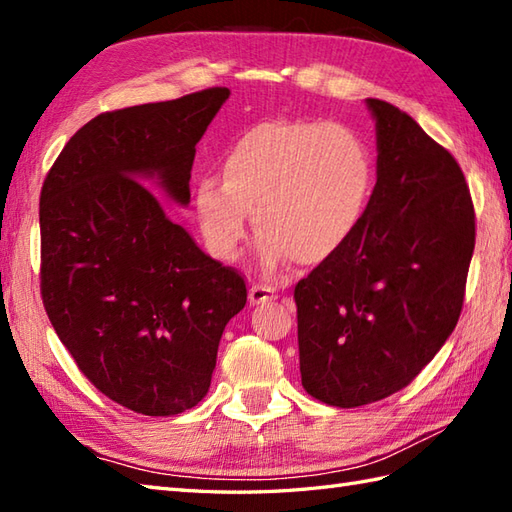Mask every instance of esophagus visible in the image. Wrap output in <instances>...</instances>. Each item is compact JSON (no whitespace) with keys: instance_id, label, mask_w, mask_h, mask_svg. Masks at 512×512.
I'll return each instance as SVG.
<instances>
[{"instance_id":"obj_1","label":"esophagus","mask_w":512,"mask_h":512,"mask_svg":"<svg viewBox=\"0 0 512 512\" xmlns=\"http://www.w3.org/2000/svg\"><path fill=\"white\" fill-rule=\"evenodd\" d=\"M248 299H250V303H253V306H259V303H268V301L277 299V295H275L273 288L255 284V286H250V290H248Z\"/></svg>"}]
</instances>
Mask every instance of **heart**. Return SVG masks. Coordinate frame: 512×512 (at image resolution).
I'll return each mask as SVG.
<instances>
[{"instance_id": "1", "label": "heart", "mask_w": 512, "mask_h": 512, "mask_svg": "<svg viewBox=\"0 0 512 512\" xmlns=\"http://www.w3.org/2000/svg\"><path fill=\"white\" fill-rule=\"evenodd\" d=\"M220 167L222 178L206 173L193 187L204 246L233 262L253 213L255 255L266 275L292 259L330 262L361 231L376 193L372 147L330 121L266 118L226 147Z\"/></svg>"}]
</instances>
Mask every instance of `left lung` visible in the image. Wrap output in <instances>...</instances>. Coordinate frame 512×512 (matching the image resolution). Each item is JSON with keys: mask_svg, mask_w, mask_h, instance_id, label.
<instances>
[{"mask_svg": "<svg viewBox=\"0 0 512 512\" xmlns=\"http://www.w3.org/2000/svg\"><path fill=\"white\" fill-rule=\"evenodd\" d=\"M376 121V193L361 231L295 288L301 385L352 409L407 387L460 319L475 211L458 162L391 103Z\"/></svg>", "mask_w": 512, "mask_h": 512, "instance_id": "left-lung-1", "label": "left lung"}]
</instances>
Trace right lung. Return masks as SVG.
Segmentation results:
<instances>
[{
  "instance_id": "obj_1",
  "label": "right lung",
  "mask_w": 512,
  "mask_h": 512,
  "mask_svg": "<svg viewBox=\"0 0 512 512\" xmlns=\"http://www.w3.org/2000/svg\"><path fill=\"white\" fill-rule=\"evenodd\" d=\"M228 96L211 88L96 116L41 189L52 328L96 389L145 416L198 405L226 323L246 306L242 275L206 255L150 191L189 204L195 145Z\"/></svg>"
}]
</instances>
